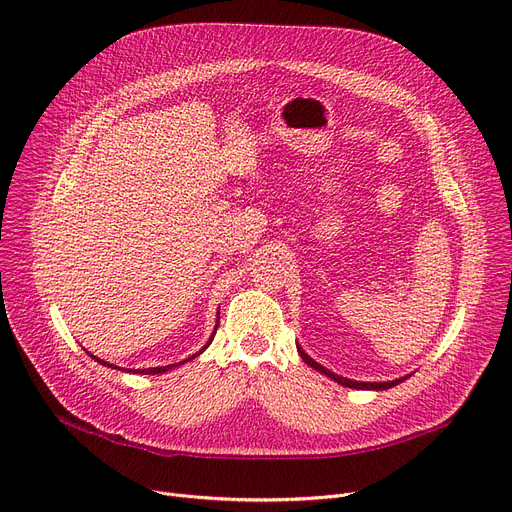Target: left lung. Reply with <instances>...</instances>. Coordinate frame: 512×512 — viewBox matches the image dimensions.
Returning a JSON list of instances; mask_svg holds the SVG:
<instances>
[{"instance_id": "1", "label": "left lung", "mask_w": 512, "mask_h": 512, "mask_svg": "<svg viewBox=\"0 0 512 512\" xmlns=\"http://www.w3.org/2000/svg\"><path fill=\"white\" fill-rule=\"evenodd\" d=\"M299 348V355H301V359L307 363V365H311L313 369H317L319 373H324V375H328V378H332L334 382H338V384H342V386H346V388H355V390H388V388H392V386H398L400 382H405L407 378H411V375H405V378H398V380H394V382H355V380H346V378H342V375H336V373H332L330 369H326V367H321L317 361H313L301 346H297Z\"/></svg>"}]
</instances>
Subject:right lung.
<instances>
[{
    "instance_id": "add662e5",
    "label": "right lung",
    "mask_w": 512,
    "mask_h": 512,
    "mask_svg": "<svg viewBox=\"0 0 512 512\" xmlns=\"http://www.w3.org/2000/svg\"><path fill=\"white\" fill-rule=\"evenodd\" d=\"M218 315H220V313H218ZM211 340H213V334H211V338H209V342H207V344H205V346H203V348H201V351H199V353H195V355H193V357H188V361H191V359H195V357H199V355H201V353H203V351H205V348H207V346H209V344H211ZM91 357H93V355H91ZM93 359H95V361H97V363H101V365H107V367H112V365H110V363H105V361H101V359H97V357H93ZM176 365H180V363H174V365H166V367H151V369H143V371H141V369H139V371H137V373H145V375H149V373H153V375H155V373H164V371H168V369H172V367H176Z\"/></svg>"
}]
</instances>
